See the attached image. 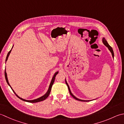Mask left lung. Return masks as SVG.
Wrapping results in <instances>:
<instances>
[{
    "label": "left lung",
    "mask_w": 124,
    "mask_h": 124,
    "mask_svg": "<svg viewBox=\"0 0 124 124\" xmlns=\"http://www.w3.org/2000/svg\"><path fill=\"white\" fill-rule=\"evenodd\" d=\"M102 42H103V43L105 45V46H107V47L108 48V49L109 50V51L111 52V53L112 55V57H113V58H114V53H113V51L112 48L110 46L109 44H108V42L107 41V40H106V39H105V38H104V37H103V39H102ZM65 82H66V85H67L68 88H69L70 94V95H71L72 96L73 98H75V100H78V101H84V102H85H85H87V101H90V100H80V99H79V98H77L75 96L73 95V94L72 93L71 91H70V88L69 85H68V83H67V81H66V79H65Z\"/></svg>",
    "instance_id": "left-lung-1"
}]
</instances>
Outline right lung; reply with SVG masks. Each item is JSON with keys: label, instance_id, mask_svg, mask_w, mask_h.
I'll use <instances>...</instances> for the list:
<instances>
[{"label": "right lung", "instance_id": "right-lung-1", "mask_svg": "<svg viewBox=\"0 0 124 124\" xmlns=\"http://www.w3.org/2000/svg\"><path fill=\"white\" fill-rule=\"evenodd\" d=\"M13 47V46H12V47L11 50H10V51L8 52V54H7V57H6V62L7 61V59H8V56H9V54H10V53H11V51H12V49ZM58 72H55V73H54V77H52V80H51V83H50V84L49 87V89H48V90H47V92H46V93H45V94H44L43 96H42L40 97L39 98H37V99H35V100H27L23 99V98H21L20 97H19V96L17 95L16 94V93H15V92H14V91L13 90V89H12V87H11V85H9V82H8V78H7V73H6V69H5V79H6V81L7 83V84H8V85H9V87L11 88V89H12L13 92H14V94L16 95V96H17V97L19 98L20 100H21L23 101H25V102H30V103H36V102H41V101H44V100H45L46 99V98L48 96H49V95L50 93V92H51V90L52 86V85H53V84H54V80H55V76H56V75H57V74H58Z\"/></svg>", "mask_w": 124, "mask_h": 124}]
</instances>
